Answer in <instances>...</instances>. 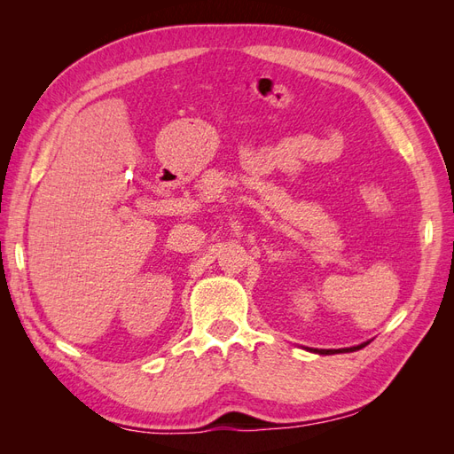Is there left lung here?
Returning <instances> with one entry per match:
<instances>
[{"mask_svg": "<svg viewBox=\"0 0 454 454\" xmlns=\"http://www.w3.org/2000/svg\"><path fill=\"white\" fill-rule=\"evenodd\" d=\"M367 345V342H365ZM365 345H360V347H352V348H342V350H318L316 348L314 352H318V354H335V352H348V350H360V348H364Z\"/></svg>", "mask_w": 454, "mask_h": 454, "instance_id": "obj_1", "label": "left lung"}]
</instances>
